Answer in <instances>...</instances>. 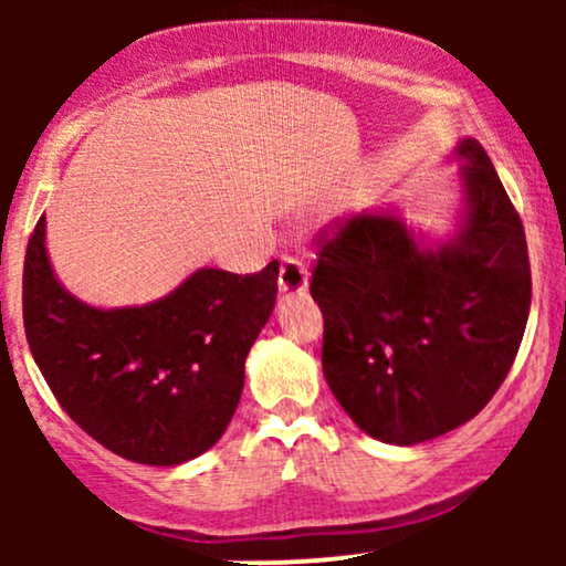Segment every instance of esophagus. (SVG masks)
Returning <instances> with one entry per match:
<instances>
[{"instance_id":"esophagus-1","label":"esophagus","mask_w":566,"mask_h":566,"mask_svg":"<svg viewBox=\"0 0 566 566\" xmlns=\"http://www.w3.org/2000/svg\"><path fill=\"white\" fill-rule=\"evenodd\" d=\"M308 290V269L301 258H282L279 265V292L282 295H303Z\"/></svg>"}]
</instances>
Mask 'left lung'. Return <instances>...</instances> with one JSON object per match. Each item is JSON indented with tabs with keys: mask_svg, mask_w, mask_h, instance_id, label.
<instances>
[{
	"mask_svg": "<svg viewBox=\"0 0 566 566\" xmlns=\"http://www.w3.org/2000/svg\"><path fill=\"white\" fill-rule=\"evenodd\" d=\"M465 159L463 229L423 250L396 216L361 212L316 233L311 295L322 369L361 431L420 444L469 423L522 346L532 276L522 218L482 143Z\"/></svg>",
	"mask_w": 566,
	"mask_h": 566,
	"instance_id": "8db88e82",
	"label": "left lung"
}]
</instances>
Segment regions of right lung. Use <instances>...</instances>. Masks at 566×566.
Returning a JSON list of instances; mask_svg holds the SVG:
<instances>
[{"mask_svg":"<svg viewBox=\"0 0 566 566\" xmlns=\"http://www.w3.org/2000/svg\"><path fill=\"white\" fill-rule=\"evenodd\" d=\"M276 276V261L244 276L199 269L157 303L93 308L57 284L39 218L23 263L25 340L57 405L97 444L133 463L178 465L231 423Z\"/></svg>","mask_w":566,"mask_h":566,"instance_id":"right-lung-1","label":"right lung"}]
</instances>
